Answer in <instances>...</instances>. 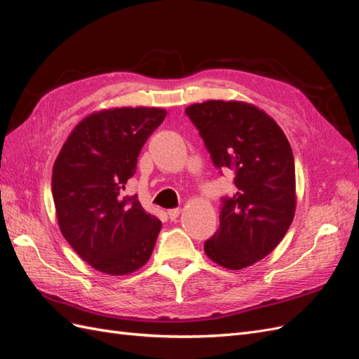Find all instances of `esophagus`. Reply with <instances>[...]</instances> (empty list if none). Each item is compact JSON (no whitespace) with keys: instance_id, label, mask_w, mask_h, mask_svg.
<instances>
[{"instance_id":"1","label":"esophagus","mask_w":359,"mask_h":359,"mask_svg":"<svg viewBox=\"0 0 359 359\" xmlns=\"http://www.w3.org/2000/svg\"><path fill=\"white\" fill-rule=\"evenodd\" d=\"M180 214H181V210H180V208H173V210H169V211H168V215H169L170 220H177Z\"/></svg>"}]
</instances>
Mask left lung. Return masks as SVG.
<instances>
[{"label":"left lung","instance_id":"8db88e82","mask_svg":"<svg viewBox=\"0 0 359 359\" xmlns=\"http://www.w3.org/2000/svg\"><path fill=\"white\" fill-rule=\"evenodd\" d=\"M217 168L235 173V194L223 199L220 226L205 243L214 264L243 269L283 240L297 208L295 163L283 130L265 111L240 100L186 107Z\"/></svg>","mask_w":359,"mask_h":359}]
</instances>
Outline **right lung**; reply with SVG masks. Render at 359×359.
Instances as JSON below:
<instances>
[{"instance_id": "right-lung-1", "label": "right lung", "mask_w": 359, "mask_h": 359, "mask_svg": "<svg viewBox=\"0 0 359 359\" xmlns=\"http://www.w3.org/2000/svg\"><path fill=\"white\" fill-rule=\"evenodd\" d=\"M166 114L147 106L91 112L76 124L53 163L60 231L78 256L103 274H132L154 250L161 222L123 190Z\"/></svg>"}]
</instances>
